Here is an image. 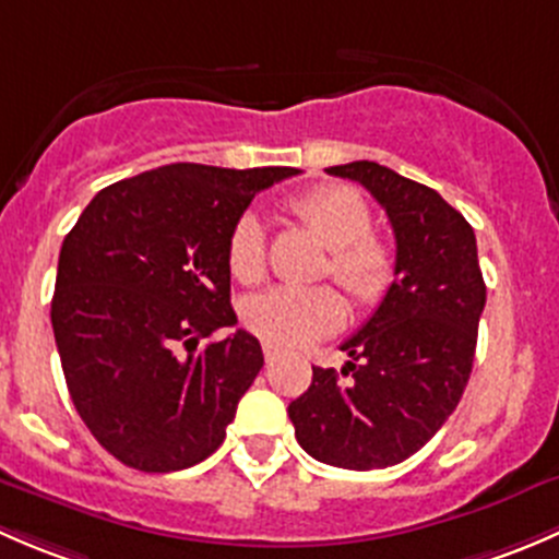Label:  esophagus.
Returning <instances> with one entry per match:
<instances>
[{
  "mask_svg": "<svg viewBox=\"0 0 559 559\" xmlns=\"http://www.w3.org/2000/svg\"><path fill=\"white\" fill-rule=\"evenodd\" d=\"M263 355H266V364H274V360L280 358V349L274 347V344L263 342Z\"/></svg>",
  "mask_w": 559,
  "mask_h": 559,
  "instance_id": "obj_1",
  "label": "esophagus"
}]
</instances>
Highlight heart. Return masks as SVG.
<instances>
[{
  "mask_svg": "<svg viewBox=\"0 0 559 559\" xmlns=\"http://www.w3.org/2000/svg\"><path fill=\"white\" fill-rule=\"evenodd\" d=\"M287 212L328 247L322 277H333L358 307H377L395 280V252L371 231V210L347 186H318L287 199ZM228 269L241 285H258L269 269L266 226L255 212L234 221L226 241ZM347 320V307L331 285H280L250 298L245 322L274 347H309Z\"/></svg>",
  "mask_w": 559,
  "mask_h": 559,
  "instance_id": "b5f03b06",
  "label": "heart"
}]
</instances>
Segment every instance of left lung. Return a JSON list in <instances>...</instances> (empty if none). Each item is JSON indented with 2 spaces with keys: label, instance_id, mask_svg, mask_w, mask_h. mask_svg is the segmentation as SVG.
Returning <instances> with one entry per match:
<instances>
[{
  "label": "left lung",
  "instance_id": "left-lung-1",
  "mask_svg": "<svg viewBox=\"0 0 559 559\" xmlns=\"http://www.w3.org/2000/svg\"><path fill=\"white\" fill-rule=\"evenodd\" d=\"M360 182L388 212L395 282L342 344L344 380L312 366V384L287 414L298 444L336 468L371 471L423 450L463 399L485 309L476 237L433 188L373 160L331 166Z\"/></svg>",
  "mask_w": 559,
  "mask_h": 559
}]
</instances>
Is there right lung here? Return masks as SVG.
Instances as JSON below:
<instances>
[{
    "instance_id": "add662e5",
    "label": "right lung",
    "mask_w": 559,
    "mask_h": 559,
    "mask_svg": "<svg viewBox=\"0 0 559 559\" xmlns=\"http://www.w3.org/2000/svg\"><path fill=\"white\" fill-rule=\"evenodd\" d=\"M301 175L290 166L169 164L91 199L59 255L50 304L72 404L129 468H191L226 439L263 366L237 325L226 241L255 193Z\"/></svg>"
}]
</instances>
